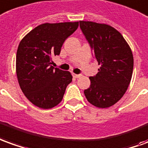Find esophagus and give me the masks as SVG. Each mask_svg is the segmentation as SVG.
<instances>
[{
	"label": "esophagus",
	"mask_w": 148,
	"mask_h": 148,
	"mask_svg": "<svg viewBox=\"0 0 148 148\" xmlns=\"http://www.w3.org/2000/svg\"><path fill=\"white\" fill-rule=\"evenodd\" d=\"M72 76H73V77H75V78H79V77H81V75H79V74H75V73H73Z\"/></svg>",
	"instance_id": "1"
}]
</instances>
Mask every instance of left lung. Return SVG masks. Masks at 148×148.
<instances>
[{"label":"left lung","instance_id":"1","mask_svg":"<svg viewBox=\"0 0 148 148\" xmlns=\"http://www.w3.org/2000/svg\"><path fill=\"white\" fill-rule=\"evenodd\" d=\"M79 27L95 54L99 72L90 76L86 99L99 108L114 105L125 94L132 76V49L121 33L106 24L79 21Z\"/></svg>","mask_w":148,"mask_h":148}]
</instances>
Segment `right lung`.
Returning <instances> with one entry per match:
<instances>
[{
	"mask_svg": "<svg viewBox=\"0 0 148 148\" xmlns=\"http://www.w3.org/2000/svg\"><path fill=\"white\" fill-rule=\"evenodd\" d=\"M79 22L45 23L27 34L19 44L16 72L22 92L30 102L43 109L59 104L72 82L69 71L54 69L52 56L59 55L63 44Z\"/></svg>",
	"mask_w": 148,
	"mask_h": 148,
	"instance_id": "add662e5",
	"label": "right lung"
}]
</instances>
